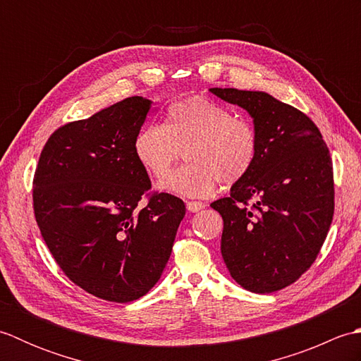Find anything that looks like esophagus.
Listing matches in <instances>:
<instances>
[{
  "mask_svg": "<svg viewBox=\"0 0 361 361\" xmlns=\"http://www.w3.org/2000/svg\"><path fill=\"white\" fill-rule=\"evenodd\" d=\"M186 208L190 212H198L204 208V203L202 202H186Z\"/></svg>",
  "mask_w": 361,
  "mask_h": 361,
  "instance_id": "1",
  "label": "esophagus"
}]
</instances>
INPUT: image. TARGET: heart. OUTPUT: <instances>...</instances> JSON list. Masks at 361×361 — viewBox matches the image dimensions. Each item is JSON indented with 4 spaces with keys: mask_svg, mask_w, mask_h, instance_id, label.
<instances>
[{
    "mask_svg": "<svg viewBox=\"0 0 361 361\" xmlns=\"http://www.w3.org/2000/svg\"><path fill=\"white\" fill-rule=\"evenodd\" d=\"M185 150L189 164L176 169L161 185L166 192L190 198L209 197L219 181L235 185L250 173L259 152V135L251 121L234 116L225 105L202 96L169 106L164 126L142 128L135 155L155 180H163Z\"/></svg>",
    "mask_w": 361,
    "mask_h": 361,
    "instance_id": "1",
    "label": "heart"
}]
</instances>
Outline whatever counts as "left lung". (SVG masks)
I'll list each match as a JSON object with an SVG mask.
<instances>
[{"label":"left lung","mask_w":361,"mask_h":361,"mask_svg":"<svg viewBox=\"0 0 361 361\" xmlns=\"http://www.w3.org/2000/svg\"><path fill=\"white\" fill-rule=\"evenodd\" d=\"M209 91L247 110L259 135L250 173L211 203L224 219L221 256L243 288L271 293L301 278L326 240L335 209L331 153L295 106L264 91Z\"/></svg>","instance_id":"obj_1"}]
</instances>
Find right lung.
<instances>
[{"instance_id": "add662e5", "label": "right lung", "mask_w": 361, "mask_h": 361, "mask_svg": "<svg viewBox=\"0 0 361 361\" xmlns=\"http://www.w3.org/2000/svg\"><path fill=\"white\" fill-rule=\"evenodd\" d=\"M150 104L132 96L57 128L34 175V214L52 257L75 286L111 302L155 286L186 214L181 198L150 192L135 155Z\"/></svg>"}]
</instances>
